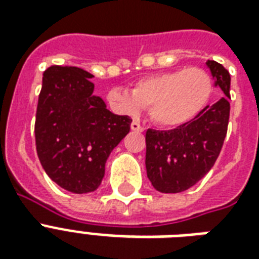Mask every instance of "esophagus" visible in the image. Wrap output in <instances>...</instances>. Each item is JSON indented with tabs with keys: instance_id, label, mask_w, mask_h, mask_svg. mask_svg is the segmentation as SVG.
Here are the masks:
<instances>
[{
	"instance_id": "34e87169",
	"label": "esophagus",
	"mask_w": 259,
	"mask_h": 259,
	"mask_svg": "<svg viewBox=\"0 0 259 259\" xmlns=\"http://www.w3.org/2000/svg\"><path fill=\"white\" fill-rule=\"evenodd\" d=\"M130 129L134 130V132H144V130H145L141 125H140V123H138L137 121L132 122V125H130Z\"/></svg>"
}]
</instances>
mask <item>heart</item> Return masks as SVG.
I'll list each match as a JSON object with an SVG mask.
<instances>
[{
    "label": "heart",
    "instance_id": "b5f03b06",
    "mask_svg": "<svg viewBox=\"0 0 259 259\" xmlns=\"http://www.w3.org/2000/svg\"><path fill=\"white\" fill-rule=\"evenodd\" d=\"M211 94V75L199 67H189L141 79L132 91L110 90L107 101L117 111L129 115L148 107L156 125L177 127L192 121L208 103Z\"/></svg>",
    "mask_w": 259,
    "mask_h": 259
}]
</instances>
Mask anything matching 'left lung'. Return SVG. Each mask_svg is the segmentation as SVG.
Returning <instances> with one entry per match:
<instances>
[{
	"instance_id": "left-lung-1",
	"label": "left lung",
	"mask_w": 259,
	"mask_h": 259,
	"mask_svg": "<svg viewBox=\"0 0 259 259\" xmlns=\"http://www.w3.org/2000/svg\"><path fill=\"white\" fill-rule=\"evenodd\" d=\"M207 67L225 97L176 129L146 130V173L158 192L191 188L212 168L221 153L229 126L231 78L219 63L208 60Z\"/></svg>"
}]
</instances>
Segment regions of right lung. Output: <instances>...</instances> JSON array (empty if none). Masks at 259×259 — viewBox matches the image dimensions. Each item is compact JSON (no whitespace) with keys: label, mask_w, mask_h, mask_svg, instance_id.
I'll return each mask as SVG.
<instances>
[{"label":"right lung","mask_w":259,"mask_h":259,"mask_svg":"<svg viewBox=\"0 0 259 259\" xmlns=\"http://www.w3.org/2000/svg\"><path fill=\"white\" fill-rule=\"evenodd\" d=\"M94 78L78 67L44 71L34 137L38 160L59 187L93 192L105 176L110 153L130 132L132 119L106 109L94 95Z\"/></svg>","instance_id":"add662e5"}]
</instances>
